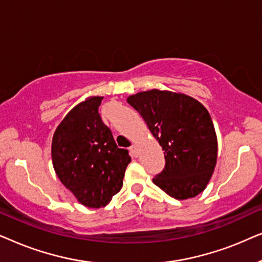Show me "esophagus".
Here are the masks:
<instances>
[{
	"mask_svg": "<svg viewBox=\"0 0 262 262\" xmlns=\"http://www.w3.org/2000/svg\"><path fill=\"white\" fill-rule=\"evenodd\" d=\"M130 152L132 154V156L137 157L138 156V150H137V146H136L135 144L130 146Z\"/></svg>",
	"mask_w": 262,
	"mask_h": 262,
	"instance_id": "1",
	"label": "esophagus"
}]
</instances>
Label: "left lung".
<instances>
[{
    "mask_svg": "<svg viewBox=\"0 0 262 262\" xmlns=\"http://www.w3.org/2000/svg\"><path fill=\"white\" fill-rule=\"evenodd\" d=\"M164 150L166 166L152 182L175 199L202 193L217 162V136L207 110L192 96L170 91L127 98Z\"/></svg>",
    "mask_w": 262,
    "mask_h": 262,
    "instance_id": "left-lung-1",
    "label": "left lung"
}]
</instances>
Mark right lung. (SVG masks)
I'll return each instance as SVG.
<instances>
[{"mask_svg": "<svg viewBox=\"0 0 262 262\" xmlns=\"http://www.w3.org/2000/svg\"><path fill=\"white\" fill-rule=\"evenodd\" d=\"M102 96L74 107L52 137V164L60 182L82 205L100 209L120 191L127 164L126 149L118 148L99 114Z\"/></svg>", "mask_w": 262, "mask_h": 262, "instance_id": "right-lung-1", "label": "right lung"}]
</instances>
